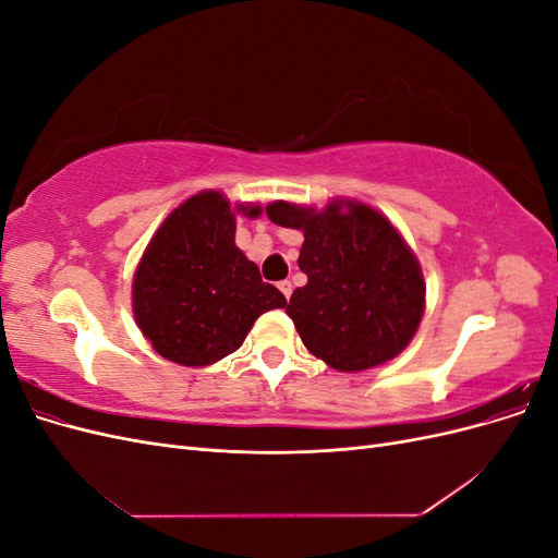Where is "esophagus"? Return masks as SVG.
Returning <instances> with one entry per match:
<instances>
[{
    "label": "esophagus",
    "instance_id": "1",
    "mask_svg": "<svg viewBox=\"0 0 558 558\" xmlns=\"http://www.w3.org/2000/svg\"><path fill=\"white\" fill-rule=\"evenodd\" d=\"M277 286H279V291L283 293V298H286V300H291V293H293V283H291L289 279H283V281H279Z\"/></svg>",
    "mask_w": 558,
    "mask_h": 558
}]
</instances>
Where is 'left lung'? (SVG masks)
I'll return each mask as SVG.
<instances>
[{
  "label": "left lung",
  "instance_id": "8db88e82",
  "mask_svg": "<svg viewBox=\"0 0 558 558\" xmlns=\"http://www.w3.org/2000/svg\"><path fill=\"white\" fill-rule=\"evenodd\" d=\"M269 221L305 232L298 265L307 283L286 314L316 359L359 373L396 359L424 316L426 286L410 246L386 218L342 199L326 211L289 202L267 207Z\"/></svg>",
  "mask_w": 558,
  "mask_h": 558
}]
</instances>
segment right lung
I'll return each instance as SVG.
<instances>
[{"label": "right lung", "instance_id": "add662e5", "mask_svg": "<svg viewBox=\"0 0 558 558\" xmlns=\"http://www.w3.org/2000/svg\"><path fill=\"white\" fill-rule=\"evenodd\" d=\"M258 216L260 207H240ZM234 216L221 193L174 209L134 272V318L162 359L199 367L240 349L253 320L286 307L256 263L234 246Z\"/></svg>", "mask_w": 558, "mask_h": 558}]
</instances>
